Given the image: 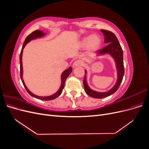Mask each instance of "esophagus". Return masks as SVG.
Segmentation results:
<instances>
[{
    "mask_svg": "<svg viewBox=\"0 0 149 149\" xmlns=\"http://www.w3.org/2000/svg\"><path fill=\"white\" fill-rule=\"evenodd\" d=\"M83 65V62L81 60H78L75 61L73 63V68H76V67L79 66H82Z\"/></svg>",
    "mask_w": 149,
    "mask_h": 149,
    "instance_id": "esophagus-1",
    "label": "esophagus"
}]
</instances>
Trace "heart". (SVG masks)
Listing matches in <instances>:
<instances>
[{"label":"heart","mask_w":149,"mask_h":149,"mask_svg":"<svg viewBox=\"0 0 149 149\" xmlns=\"http://www.w3.org/2000/svg\"><path fill=\"white\" fill-rule=\"evenodd\" d=\"M101 42V38L98 35H92L84 37L80 42V46L82 48L87 47L88 52H94L100 48Z\"/></svg>","instance_id":"b5f03b06"}]
</instances>
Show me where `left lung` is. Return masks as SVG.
<instances>
[{
  "label": "left lung",
  "instance_id": "left-lung-1",
  "mask_svg": "<svg viewBox=\"0 0 149 149\" xmlns=\"http://www.w3.org/2000/svg\"><path fill=\"white\" fill-rule=\"evenodd\" d=\"M103 35H104V43L107 44V46L101 49H99L96 52L97 56L106 55L109 54L112 58H113L117 70V74H118V78L116 84L109 91L106 92H98L94 91L89 87L86 80L87 71H85L84 78L83 80V84L84 88V91L89 96L93 98L101 99L109 96L111 94H114L120 86L122 83L124 74V67L123 62V51L120 45L117 38L116 36L110 31L106 30H101Z\"/></svg>",
  "mask_w": 149,
  "mask_h": 149
}]
</instances>
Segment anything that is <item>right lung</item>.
Segmentation results:
<instances>
[{
    "label": "right lung",
    "mask_w": 149,
    "mask_h": 149,
    "mask_svg": "<svg viewBox=\"0 0 149 149\" xmlns=\"http://www.w3.org/2000/svg\"><path fill=\"white\" fill-rule=\"evenodd\" d=\"M46 35L45 33H44L43 31L42 30H37L34 31L33 32H32L31 33H30L27 37H26L25 40V42H24L23 44V46H22V50L20 54V78L22 79V83H23L24 86L25 88L26 89V91L28 92V93L31 95V96H33L35 98L38 99V100H41L43 101H49V100H53L54 99H55L56 97H58L59 96L60 94H61L62 91H63V89L64 87H65V81L66 79V78L68 77V76L70 75V74L71 73L72 71V68L70 66L68 68L65 70L63 72L61 76V86L59 88V89L58 90V91L55 93H54L52 95L50 96H37L34 94L33 93H31L30 90L27 88V87L26 86V85L24 83V81L23 79V65H22V54H23V49L24 48V47L26 46V45L29 42H30L31 40H34L35 38H41L44 37L45 35Z\"/></svg>",
    "instance_id": "add662e5"
}]
</instances>
